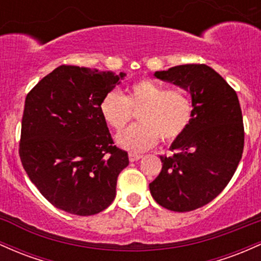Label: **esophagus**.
Listing matches in <instances>:
<instances>
[{
	"label": "esophagus",
	"mask_w": 261,
	"mask_h": 261,
	"mask_svg": "<svg viewBox=\"0 0 261 261\" xmlns=\"http://www.w3.org/2000/svg\"><path fill=\"white\" fill-rule=\"evenodd\" d=\"M128 158H129V162H137V160H139L140 158H142V155L140 154H136V153H129L128 154Z\"/></svg>",
	"instance_id": "esophagus-1"
}]
</instances>
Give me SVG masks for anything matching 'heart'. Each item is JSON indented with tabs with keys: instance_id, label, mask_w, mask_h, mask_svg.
I'll return each instance as SVG.
<instances>
[{
	"instance_id": "1",
	"label": "heart",
	"mask_w": 261,
	"mask_h": 261,
	"mask_svg": "<svg viewBox=\"0 0 261 261\" xmlns=\"http://www.w3.org/2000/svg\"><path fill=\"white\" fill-rule=\"evenodd\" d=\"M139 123L130 125L117 136V143L130 151L150 149L162 139L171 143L177 139L194 115L191 98L182 90H166L154 80H139L127 89L123 96L116 90L105 93L99 102V112L112 129L121 130L138 111Z\"/></svg>"
}]
</instances>
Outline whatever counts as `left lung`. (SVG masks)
Wrapping results in <instances>:
<instances>
[{"mask_svg": "<svg viewBox=\"0 0 261 261\" xmlns=\"http://www.w3.org/2000/svg\"><path fill=\"white\" fill-rule=\"evenodd\" d=\"M155 77L190 90L194 115L174 140L170 156L149 184L164 208L189 212L204 206L233 177L244 148V124L238 96L227 81L204 64H186L156 71Z\"/></svg>", "mask_w": 261, "mask_h": 261, "instance_id": "8db88e82", "label": "left lung"}]
</instances>
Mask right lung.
Segmentation results:
<instances>
[{"instance_id":"obj_1","label":"right lung","mask_w":261,"mask_h":261,"mask_svg":"<svg viewBox=\"0 0 261 261\" xmlns=\"http://www.w3.org/2000/svg\"><path fill=\"white\" fill-rule=\"evenodd\" d=\"M124 76L61 65L28 92L20 162L57 208L92 216L115 200L117 178L129 159L127 151L113 145L99 102Z\"/></svg>"}]
</instances>
